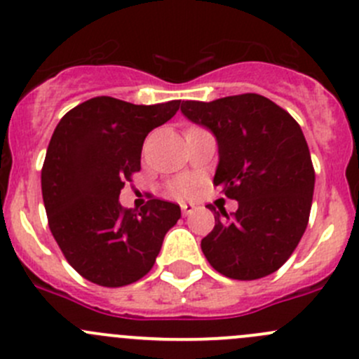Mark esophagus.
I'll return each instance as SVG.
<instances>
[{
  "label": "esophagus",
  "instance_id": "obj_1",
  "mask_svg": "<svg viewBox=\"0 0 359 359\" xmlns=\"http://www.w3.org/2000/svg\"><path fill=\"white\" fill-rule=\"evenodd\" d=\"M180 208H182L184 215H189V213H193V210L196 208V206L191 205V203H182V205H180Z\"/></svg>",
  "mask_w": 359,
  "mask_h": 359
}]
</instances>
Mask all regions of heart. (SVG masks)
<instances>
[{
  "mask_svg": "<svg viewBox=\"0 0 359 359\" xmlns=\"http://www.w3.org/2000/svg\"><path fill=\"white\" fill-rule=\"evenodd\" d=\"M194 186H196V180L193 177H180L179 180L173 182L172 189L177 196H187L189 193H193Z\"/></svg>",
  "mask_w": 359,
  "mask_h": 359,
  "instance_id": "b5f03b06",
  "label": "heart"
}]
</instances>
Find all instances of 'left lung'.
<instances>
[{
	"instance_id": "8db88e82",
	"label": "left lung",
	"mask_w": 359,
	"mask_h": 359,
	"mask_svg": "<svg viewBox=\"0 0 359 359\" xmlns=\"http://www.w3.org/2000/svg\"><path fill=\"white\" fill-rule=\"evenodd\" d=\"M180 111L213 133L219 146L213 184L238 210L215 212L201 240L210 266L233 280H259L280 269L309 220L314 168L299 123L257 93L212 102L186 100Z\"/></svg>"
}]
</instances>
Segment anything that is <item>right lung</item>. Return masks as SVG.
Masks as SVG:
<instances>
[{
  "label": "right lung",
  "mask_w": 359,
  "mask_h": 359,
  "mask_svg": "<svg viewBox=\"0 0 359 359\" xmlns=\"http://www.w3.org/2000/svg\"><path fill=\"white\" fill-rule=\"evenodd\" d=\"M180 100L137 106L95 97L64 116L41 170L48 226L72 269L100 287H125L146 276L180 206L149 200L125 210L119 193L140 170L144 139L179 111Z\"/></svg>",
  "instance_id": "obj_1"
}]
</instances>
